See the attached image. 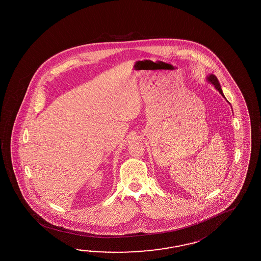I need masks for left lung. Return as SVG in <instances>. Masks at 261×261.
Listing matches in <instances>:
<instances>
[{"instance_id":"8db88e82","label":"left lung","mask_w":261,"mask_h":261,"mask_svg":"<svg viewBox=\"0 0 261 261\" xmlns=\"http://www.w3.org/2000/svg\"><path fill=\"white\" fill-rule=\"evenodd\" d=\"M206 81H207L208 83L212 84V85L215 87V89H216L217 90L221 93V96H222L223 98H225V97H224V95H223V92H222V89H221L220 82H219V80L217 79L215 74H210V75H207V76H206Z\"/></svg>"}]
</instances>
